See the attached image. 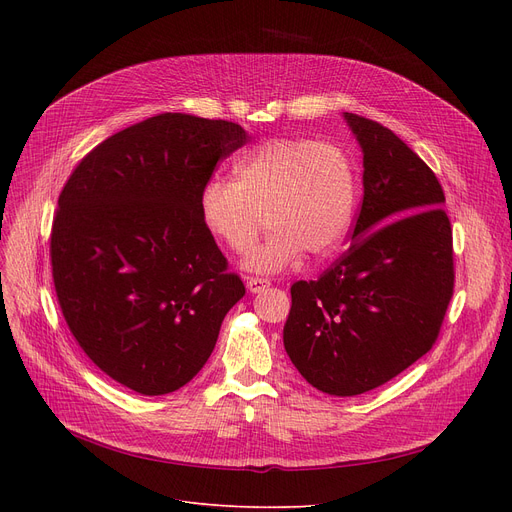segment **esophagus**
<instances>
[{"label": "esophagus", "instance_id": "34e87169", "mask_svg": "<svg viewBox=\"0 0 512 512\" xmlns=\"http://www.w3.org/2000/svg\"><path fill=\"white\" fill-rule=\"evenodd\" d=\"M267 286H270V282L263 280V278H247V288H249V292H253V294L263 292Z\"/></svg>", "mask_w": 512, "mask_h": 512}]
</instances>
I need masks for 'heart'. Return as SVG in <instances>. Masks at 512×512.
Instances as JSON below:
<instances>
[{"instance_id":"obj_1","label":"heart","mask_w":512,"mask_h":512,"mask_svg":"<svg viewBox=\"0 0 512 512\" xmlns=\"http://www.w3.org/2000/svg\"><path fill=\"white\" fill-rule=\"evenodd\" d=\"M234 178H209L199 193V213L205 230L234 253L253 245L265 213L270 234L242 261L247 272H284L305 251L328 257L351 228L355 174L336 145L265 141L236 161Z\"/></svg>"}]
</instances>
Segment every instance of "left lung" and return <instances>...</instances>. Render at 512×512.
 <instances>
[{"label": "left lung", "mask_w": 512, "mask_h": 512, "mask_svg": "<svg viewBox=\"0 0 512 512\" xmlns=\"http://www.w3.org/2000/svg\"><path fill=\"white\" fill-rule=\"evenodd\" d=\"M363 153V203L351 247L313 282H294L284 348L330 396L378 388L438 338L454 267L444 191L386 126L344 112Z\"/></svg>", "instance_id": "left-lung-1"}]
</instances>
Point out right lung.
Wrapping results in <instances>:
<instances>
[{
    "instance_id": "1",
    "label": "right lung",
    "mask_w": 512,
    "mask_h": 512,
    "mask_svg": "<svg viewBox=\"0 0 512 512\" xmlns=\"http://www.w3.org/2000/svg\"><path fill=\"white\" fill-rule=\"evenodd\" d=\"M245 143L234 122L159 114L97 145L58 199L51 270L66 324L143 396L191 382L245 297L199 213L218 161Z\"/></svg>"
}]
</instances>
